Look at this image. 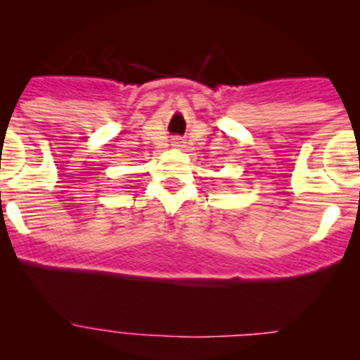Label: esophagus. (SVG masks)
<instances>
[{"label":"esophagus","mask_w":360,"mask_h":360,"mask_svg":"<svg viewBox=\"0 0 360 360\" xmlns=\"http://www.w3.org/2000/svg\"><path fill=\"white\" fill-rule=\"evenodd\" d=\"M174 144H176V146H181V139H177L176 137V139H174Z\"/></svg>","instance_id":"1"}]
</instances>
